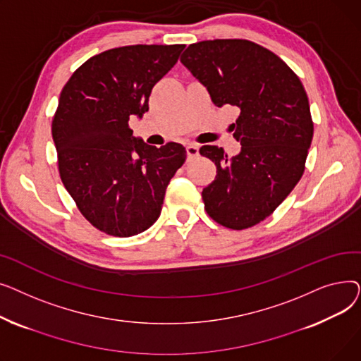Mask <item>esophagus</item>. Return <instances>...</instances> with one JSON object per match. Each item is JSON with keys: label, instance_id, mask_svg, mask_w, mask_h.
Masks as SVG:
<instances>
[{"label": "esophagus", "instance_id": "obj_1", "mask_svg": "<svg viewBox=\"0 0 361 361\" xmlns=\"http://www.w3.org/2000/svg\"><path fill=\"white\" fill-rule=\"evenodd\" d=\"M185 150H187V157H188V159L196 158V157L199 155V146H197V145H195V143H188V145L185 146Z\"/></svg>", "mask_w": 361, "mask_h": 361}]
</instances>
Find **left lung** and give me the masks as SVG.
Here are the masks:
<instances>
[{
  "instance_id": "1",
  "label": "left lung",
  "mask_w": 361,
  "mask_h": 361,
  "mask_svg": "<svg viewBox=\"0 0 361 361\" xmlns=\"http://www.w3.org/2000/svg\"><path fill=\"white\" fill-rule=\"evenodd\" d=\"M180 61L216 106L240 109L231 126L241 145L235 157L218 146L200 147V155L216 165L202 197L218 224L249 228L269 216L305 173L313 139L307 93L278 55L245 39L202 41Z\"/></svg>"
}]
</instances>
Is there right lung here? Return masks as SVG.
Listing matches in <instances>:
<instances>
[{
	"label": "right lung",
	"instance_id": "right-lung-1",
	"mask_svg": "<svg viewBox=\"0 0 361 361\" xmlns=\"http://www.w3.org/2000/svg\"><path fill=\"white\" fill-rule=\"evenodd\" d=\"M185 45H130L89 59L66 83L52 120L60 176L83 216L114 237L146 231L185 161L180 143L150 146L133 136L149 97Z\"/></svg>",
	"mask_w": 361,
	"mask_h": 361
}]
</instances>
